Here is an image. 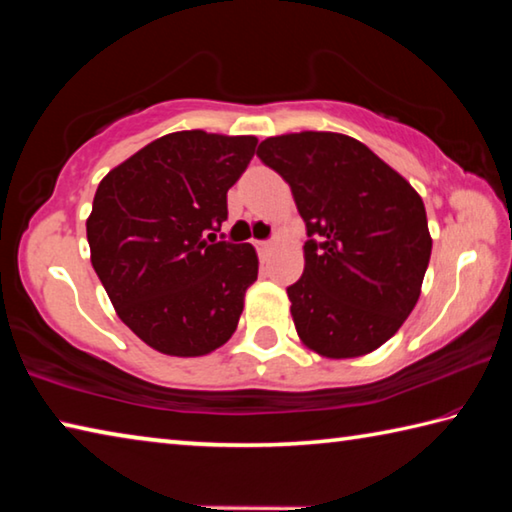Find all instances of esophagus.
Segmentation results:
<instances>
[{
	"instance_id": "obj_1",
	"label": "esophagus",
	"mask_w": 512,
	"mask_h": 512,
	"mask_svg": "<svg viewBox=\"0 0 512 512\" xmlns=\"http://www.w3.org/2000/svg\"><path fill=\"white\" fill-rule=\"evenodd\" d=\"M255 246H257V253L262 255V259H266L273 248V241H255Z\"/></svg>"
}]
</instances>
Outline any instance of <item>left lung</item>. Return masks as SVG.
Masks as SVG:
<instances>
[{"mask_svg": "<svg viewBox=\"0 0 512 512\" xmlns=\"http://www.w3.org/2000/svg\"><path fill=\"white\" fill-rule=\"evenodd\" d=\"M257 158L287 180L307 225L305 271L287 289L300 341L327 359L377 350L409 318L429 266L420 194L341 133L268 137Z\"/></svg>", "mask_w": 512, "mask_h": 512, "instance_id": "left-lung-1", "label": "left lung"}]
</instances>
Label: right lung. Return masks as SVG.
Segmentation results:
<instances>
[{"mask_svg":"<svg viewBox=\"0 0 512 512\" xmlns=\"http://www.w3.org/2000/svg\"><path fill=\"white\" fill-rule=\"evenodd\" d=\"M257 137L169 133L101 180L88 219L92 266L117 316L171 357H203L235 334L257 280L250 244L214 241L228 189Z\"/></svg>","mask_w":512,"mask_h":512,"instance_id":"right-lung-1","label":"right lung"}]
</instances>
